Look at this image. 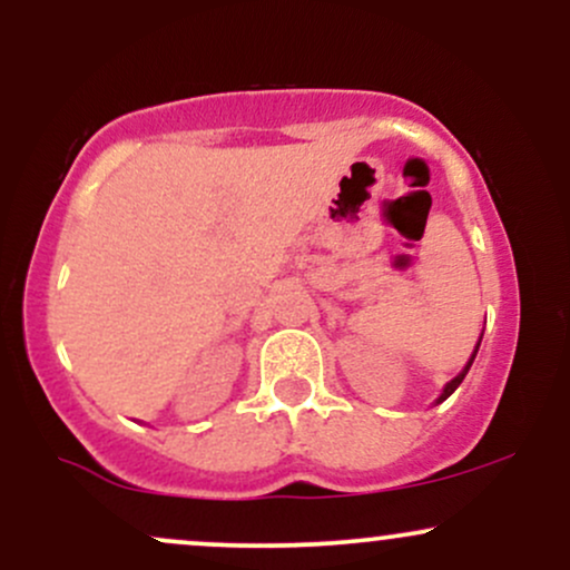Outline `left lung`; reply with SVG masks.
<instances>
[{
	"label": "left lung",
	"instance_id": "left-lung-1",
	"mask_svg": "<svg viewBox=\"0 0 570 570\" xmlns=\"http://www.w3.org/2000/svg\"><path fill=\"white\" fill-rule=\"evenodd\" d=\"M480 340H482V337H480ZM476 351H480V343H476V348H474V353H472V358H469V362H466V367H463V370H461V372H458V375L453 377V381H450L448 385H444V391H442V394H440V399H436V404H440V402H444V399H448L450 394H453V391L458 389V385H461V383H463V377H466V372H469V367H472V362H474Z\"/></svg>",
	"mask_w": 570,
	"mask_h": 570
}]
</instances>
